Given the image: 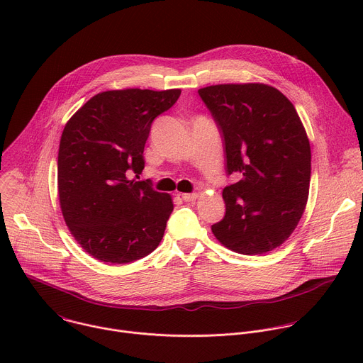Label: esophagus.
<instances>
[{"mask_svg": "<svg viewBox=\"0 0 363 363\" xmlns=\"http://www.w3.org/2000/svg\"><path fill=\"white\" fill-rule=\"evenodd\" d=\"M181 198L184 199V201H186V202H191V201H194L195 198H196V194L195 192H188V194H181Z\"/></svg>", "mask_w": 363, "mask_h": 363, "instance_id": "obj_1", "label": "esophagus"}]
</instances>
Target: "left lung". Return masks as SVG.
<instances>
[{
	"instance_id": "1",
	"label": "left lung",
	"mask_w": 363,
	"mask_h": 363,
	"mask_svg": "<svg viewBox=\"0 0 363 363\" xmlns=\"http://www.w3.org/2000/svg\"><path fill=\"white\" fill-rule=\"evenodd\" d=\"M223 138L225 216L211 225L217 240L247 255L274 250L296 228L308 196L310 143L291 101L260 84L198 90Z\"/></svg>"
}]
</instances>
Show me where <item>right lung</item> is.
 <instances>
[{"instance_id":"add662e5","label":"right lung","mask_w":363,"mask_h":363,"mask_svg":"<svg viewBox=\"0 0 363 363\" xmlns=\"http://www.w3.org/2000/svg\"><path fill=\"white\" fill-rule=\"evenodd\" d=\"M179 94V89L103 91L65 126L57 161L62 213L76 241L100 262L132 263L164 237L171 196L132 177L145 168L152 122Z\"/></svg>"}]
</instances>
